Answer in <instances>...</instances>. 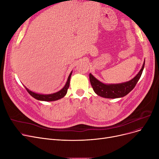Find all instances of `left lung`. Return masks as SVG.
<instances>
[{
    "label": "left lung",
    "mask_w": 159,
    "mask_h": 159,
    "mask_svg": "<svg viewBox=\"0 0 159 159\" xmlns=\"http://www.w3.org/2000/svg\"><path fill=\"white\" fill-rule=\"evenodd\" d=\"M145 60L144 61L142 68L134 78L121 84H105L101 82L92 74H89V81L95 93L101 97L109 99L119 98L125 96L135 87L139 80L140 79L145 66Z\"/></svg>",
    "instance_id": "1"
}]
</instances>
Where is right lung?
<instances>
[{
	"label": "right lung",
	"instance_id": "1",
	"mask_svg": "<svg viewBox=\"0 0 159 159\" xmlns=\"http://www.w3.org/2000/svg\"><path fill=\"white\" fill-rule=\"evenodd\" d=\"M71 74H72V71H71V73L69 75L68 80H67V82H66V85H64V87L61 90H60L59 91H57V92L54 93L46 94V95L36 93L35 92H33V91L29 90L27 88H26L25 86V87L26 89L27 90L28 93H29L31 96H32L34 98H35L38 100L45 101V102H53V101H56V100H58L62 98H64V96L66 95L67 91H68V89L70 86V81Z\"/></svg>",
	"mask_w": 159,
	"mask_h": 159
}]
</instances>
